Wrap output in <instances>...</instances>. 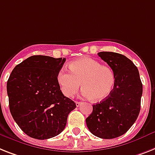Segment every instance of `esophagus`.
<instances>
[{
	"label": "esophagus",
	"mask_w": 155,
	"mask_h": 155,
	"mask_svg": "<svg viewBox=\"0 0 155 155\" xmlns=\"http://www.w3.org/2000/svg\"><path fill=\"white\" fill-rule=\"evenodd\" d=\"M82 104H83V102H81V101H76V105H77V107H79V106L81 105Z\"/></svg>",
	"instance_id": "esophagus-1"
}]
</instances>
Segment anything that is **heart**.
I'll list each match as a JSON object with an SVG mask.
<instances>
[{
	"instance_id": "b5f03b06",
	"label": "heart",
	"mask_w": 155,
	"mask_h": 155,
	"mask_svg": "<svg viewBox=\"0 0 155 155\" xmlns=\"http://www.w3.org/2000/svg\"><path fill=\"white\" fill-rule=\"evenodd\" d=\"M70 71L61 69L57 79L61 90L67 97H72L80 89L87 98L101 101L108 98L114 89L115 74L112 69L91 58L83 57L69 65Z\"/></svg>"
}]
</instances>
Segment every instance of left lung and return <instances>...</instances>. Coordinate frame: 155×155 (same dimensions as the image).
Masks as SVG:
<instances>
[{
	"mask_svg": "<svg viewBox=\"0 0 155 155\" xmlns=\"http://www.w3.org/2000/svg\"><path fill=\"white\" fill-rule=\"evenodd\" d=\"M98 55L113 70L116 81L109 97L93 105L86 125L95 136L114 139L125 134L137 120L143 84L138 68L126 56L108 51Z\"/></svg>",
	"mask_w": 155,
	"mask_h": 155,
	"instance_id": "1",
	"label": "left lung"
}]
</instances>
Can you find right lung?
Segmentation results:
<instances>
[{"label":"right lung","mask_w":155,"mask_h":155,"mask_svg":"<svg viewBox=\"0 0 155 155\" xmlns=\"http://www.w3.org/2000/svg\"><path fill=\"white\" fill-rule=\"evenodd\" d=\"M65 58L33 55L18 64L7 81L9 109L26 135L47 139L59 135L76 104L62 94L57 76Z\"/></svg>","instance_id":"right-lung-1"}]
</instances>
